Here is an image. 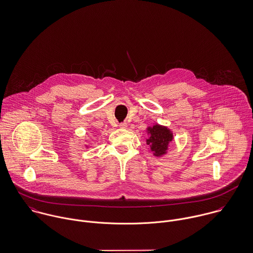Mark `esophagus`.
Here are the masks:
<instances>
[{
  "mask_svg": "<svg viewBox=\"0 0 253 253\" xmlns=\"http://www.w3.org/2000/svg\"><path fill=\"white\" fill-rule=\"evenodd\" d=\"M119 127L122 128V129H125V128H127V123H126V122H121V123L119 124Z\"/></svg>",
  "mask_w": 253,
  "mask_h": 253,
  "instance_id": "1",
  "label": "esophagus"
}]
</instances>
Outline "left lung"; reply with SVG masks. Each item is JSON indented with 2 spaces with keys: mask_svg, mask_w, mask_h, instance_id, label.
I'll list each match as a JSON object with an SVG mask.
<instances>
[{
  "mask_svg": "<svg viewBox=\"0 0 253 253\" xmlns=\"http://www.w3.org/2000/svg\"><path fill=\"white\" fill-rule=\"evenodd\" d=\"M148 130L151 137L147 140V145L150 146L153 154L155 156L165 154L169 143L173 139V135L170 130L160 125H154L152 128H148Z\"/></svg>",
  "mask_w": 253,
  "mask_h": 253,
  "instance_id": "8db88e82",
  "label": "left lung"
}]
</instances>
